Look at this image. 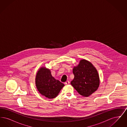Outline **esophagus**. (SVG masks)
Masks as SVG:
<instances>
[{"label": "esophagus", "instance_id": "1", "mask_svg": "<svg viewBox=\"0 0 127 127\" xmlns=\"http://www.w3.org/2000/svg\"><path fill=\"white\" fill-rule=\"evenodd\" d=\"M69 83H70V82H69L68 80H67V81H66L65 82V84L68 85L69 84Z\"/></svg>", "mask_w": 127, "mask_h": 127}]
</instances>
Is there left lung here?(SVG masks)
Masks as SVG:
<instances>
[{
  "mask_svg": "<svg viewBox=\"0 0 127 127\" xmlns=\"http://www.w3.org/2000/svg\"><path fill=\"white\" fill-rule=\"evenodd\" d=\"M74 78L71 84L80 95L90 96L97 91L99 85V78L95 67L89 61L83 60L73 69Z\"/></svg>",
  "mask_w": 127,
  "mask_h": 127,
  "instance_id": "left-lung-1",
  "label": "left lung"
}]
</instances>
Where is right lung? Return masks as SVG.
I'll return each instance as SVG.
<instances>
[{
    "instance_id": "1",
    "label": "right lung",
    "mask_w": 127,
    "mask_h": 127,
    "mask_svg": "<svg viewBox=\"0 0 127 127\" xmlns=\"http://www.w3.org/2000/svg\"><path fill=\"white\" fill-rule=\"evenodd\" d=\"M36 85L37 90L43 96L49 98L57 97L64 84L55 79L49 69L40 68L36 73Z\"/></svg>"
}]
</instances>
